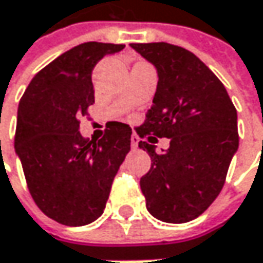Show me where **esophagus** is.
I'll list each match as a JSON object with an SVG mask.
<instances>
[{"label":"esophagus","instance_id":"34e87169","mask_svg":"<svg viewBox=\"0 0 263 263\" xmlns=\"http://www.w3.org/2000/svg\"><path fill=\"white\" fill-rule=\"evenodd\" d=\"M138 144H139V138L136 135L132 136V148H138Z\"/></svg>","mask_w":263,"mask_h":263}]
</instances>
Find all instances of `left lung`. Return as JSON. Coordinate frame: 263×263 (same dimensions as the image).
I'll use <instances>...</instances> for the list:
<instances>
[{"label":"left lung","mask_w":263,"mask_h":263,"mask_svg":"<svg viewBox=\"0 0 263 263\" xmlns=\"http://www.w3.org/2000/svg\"><path fill=\"white\" fill-rule=\"evenodd\" d=\"M157 71V89L145 122L136 128L151 168L141 179L147 209L163 222L181 224L203 214L221 192L238 151L236 109L219 79L191 51L166 42L130 44Z\"/></svg>","instance_id":"left-lung-1"}]
</instances>
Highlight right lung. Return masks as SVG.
Listing matches in <instances>:
<instances>
[{"instance_id": "1", "label": "right lung", "mask_w": 263, "mask_h": 263, "mask_svg": "<svg viewBox=\"0 0 263 263\" xmlns=\"http://www.w3.org/2000/svg\"><path fill=\"white\" fill-rule=\"evenodd\" d=\"M124 45L86 42L39 71L17 106L15 151L37 208L65 226L103 215L116 173L130 151L132 128L109 122L100 141L80 135V118L95 103L92 71Z\"/></svg>"}]
</instances>
